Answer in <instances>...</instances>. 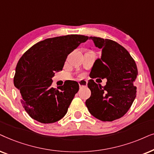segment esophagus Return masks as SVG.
I'll use <instances>...</instances> for the list:
<instances>
[{
  "label": "esophagus",
  "mask_w": 154,
  "mask_h": 154,
  "mask_svg": "<svg viewBox=\"0 0 154 154\" xmlns=\"http://www.w3.org/2000/svg\"><path fill=\"white\" fill-rule=\"evenodd\" d=\"M78 83H79V87H87V81H86V80H80V81H79Z\"/></svg>",
  "instance_id": "34e87169"
}]
</instances>
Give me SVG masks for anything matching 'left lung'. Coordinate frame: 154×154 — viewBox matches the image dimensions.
Returning a JSON list of instances; mask_svg holds the SVG:
<instances>
[{
  "mask_svg": "<svg viewBox=\"0 0 154 154\" xmlns=\"http://www.w3.org/2000/svg\"><path fill=\"white\" fill-rule=\"evenodd\" d=\"M89 39L102 51L101 58L94 63L91 74L102 79L106 78L107 82L103 87L90 79L87 85L91 94L86 106L96 118L112 121L128 111L136 97V63L128 51L114 41L96 36H90Z\"/></svg>",
  "mask_w": 154,
  "mask_h": 154,
  "instance_id": "left-lung-1",
  "label": "left lung"
}]
</instances>
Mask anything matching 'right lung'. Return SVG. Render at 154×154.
<instances>
[{"instance_id": "add662e5", "label": "right lung", "mask_w": 154, "mask_h": 154, "mask_svg": "<svg viewBox=\"0 0 154 154\" xmlns=\"http://www.w3.org/2000/svg\"><path fill=\"white\" fill-rule=\"evenodd\" d=\"M89 36L71 34L46 38L24 53L18 61L14 85L22 106L31 118L42 123L58 121L67 113L79 91L77 82L67 80L52 87L55 72L62 70L68 55Z\"/></svg>"}]
</instances>
